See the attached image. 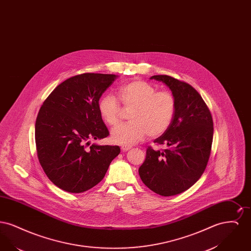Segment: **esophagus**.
Here are the masks:
<instances>
[{
  "instance_id": "esophagus-1",
  "label": "esophagus",
  "mask_w": 251,
  "mask_h": 251,
  "mask_svg": "<svg viewBox=\"0 0 251 251\" xmlns=\"http://www.w3.org/2000/svg\"><path fill=\"white\" fill-rule=\"evenodd\" d=\"M131 146H128V145H123V146H121L122 151H128L129 150H131Z\"/></svg>"
}]
</instances>
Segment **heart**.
<instances>
[{
	"mask_svg": "<svg viewBox=\"0 0 251 251\" xmlns=\"http://www.w3.org/2000/svg\"><path fill=\"white\" fill-rule=\"evenodd\" d=\"M119 96L125 110H131L129 123L120 124L111 131L115 143L133 144L163 134L175 115L176 100L168 91H157L152 84L135 80L119 88ZM100 114L108 125L119 123L122 108L115 96H103L99 102Z\"/></svg>",
	"mask_w": 251,
	"mask_h": 251,
	"instance_id": "heart-1",
	"label": "heart"
}]
</instances>
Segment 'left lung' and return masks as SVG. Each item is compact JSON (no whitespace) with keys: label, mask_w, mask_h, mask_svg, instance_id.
<instances>
[{"label":"left lung","mask_w":251,"mask_h":251,"mask_svg":"<svg viewBox=\"0 0 251 251\" xmlns=\"http://www.w3.org/2000/svg\"><path fill=\"white\" fill-rule=\"evenodd\" d=\"M171 90L175 115L168 129L154 143L167 150L148 148L138 172L144 184L164 197L180 194L194 185L206 168L213 143L212 115L201 96L190 84L167 76L151 77Z\"/></svg>","instance_id":"1"}]
</instances>
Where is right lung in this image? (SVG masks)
<instances>
[{
  "label": "right lung",
  "instance_id": "obj_1",
  "mask_svg": "<svg viewBox=\"0 0 251 251\" xmlns=\"http://www.w3.org/2000/svg\"><path fill=\"white\" fill-rule=\"evenodd\" d=\"M115 74L84 73L56 86L40 108L36 121L39 163L60 189L83 193L104 178L119 146H100L91 139L109 134L99 111V100L118 78Z\"/></svg>",
  "mask_w": 251,
  "mask_h": 251
}]
</instances>
